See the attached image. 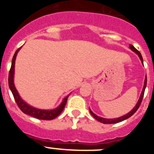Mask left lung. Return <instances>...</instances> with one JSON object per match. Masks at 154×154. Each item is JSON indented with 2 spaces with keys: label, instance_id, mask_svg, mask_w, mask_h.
Instances as JSON below:
<instances>
[{
  "label": "left lung",
  "instance_id": "left-lung-1",
  "mask_svg": "<svg viewBox=\"0 0 154 154\" xmlns=\"http://www.w3.org/2000/svg\"><path fill=\"white\" fill-rule=\"evenodd\" d=\"M130 48L133 51V52H135L137 55H138V56H139V58H140V59L141 62H142V64H143V57H142V55H141L140 52V51H139L137 49H136L135 48L133 47L132 45H130ZM146 76L145 77V80H144V85H143V87L142 92H141L140 96V99H139L138 102H137V104H136V106H134V108H133L131 111H130V112H128L127 114L123 116H120V117H118V118H115V119H106V118H103V117H100V116H98L97 115H96V114L92 112L90 109H89V112H90V113L92 114V116H93V117L95 118L96 120H98L99 122H100V123H105V124H112V123H119V122H122V121L125 120V119H128V118H130L131 116H133V114L137 112V110L138 109V108L140 107V104H141V102H142L143 97V95H144V91H145V89H146Z\"/></svg>",
  "mask_w": 154,
  "mask_h": 154
}]
</instances>
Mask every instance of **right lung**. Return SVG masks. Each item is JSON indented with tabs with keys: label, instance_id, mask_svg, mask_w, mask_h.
<instances>
[{
	"label": "right lung",
	"instance_id": "add662e5",
	"mask_svg": "<svg viewBox=\"0 0 154 154\" xmlns=\"http://www.w3.org/2000/svg\"><path fill=\"white\" fill-rule=\"evenodd\" d=\"M21 48H19L18 49L15 51L14 55L13 58H12L11 62V67L10 72H9V76H8V85L10 88L12 94H13L14 98L15 99V102L17 103V106L20 108V109L24 113L29 115L31 116L37 118L38 119H44V120H51V119L56 118L58 116L61 114V112L63 111L64 108H65L66 103H67L68 97L69 95H68L66 97H65L61 103V104L56 107L55 109H40L35 108V107L31 106L29 104L26 103V102L23 100L21 97L19 95L18 92L16 89L15 85H14V65H15V60L16 57H17V53L20 51Z\"/></svg>",
	"mask_w": 154,
	"mask_h": 154
}]
</instances>
